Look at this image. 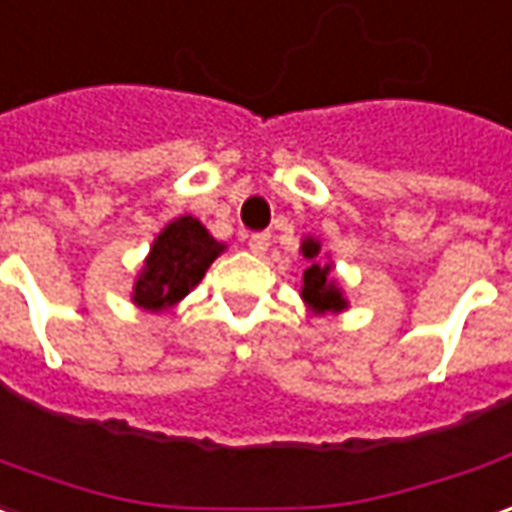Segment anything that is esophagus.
Instances as JSON below:
<instances>
[{
	"instance_id": "34e87169",
	"label": "esophagus",
	"mask_w": 512,
	"mask_h": 512,
	"mask_svg": "<svg viewBox=\"0 0 512 512\" xmlns=\"http://www.w3.org/2000/svg\"><path fill=\"white\" fill-rule=\"evenodd\" d=\"M248 248L256 253V256H262L264 250L270 248V234H264V231H259V234H250L248 236Z\"/></svg>"
}]
</instances>
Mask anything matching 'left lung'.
<instances>
[{
  "label": "left lung",
  "instance_id": "8db88e82",
  "mask_svg": "<svg viewBox=\"0 0 512 512\" xmlns=\"http://www.w3.org/2000/svg\"><path fill=\"white\" fill-rule=\"evenodd\" d=\"M317 250H320V245H317L315 239H306L303 242V256L309 259V267L303 270V301L309 303L312 309H317V312H329V309H343L345 301H343V295H340V290L331 284V278H329V264H317L315 262V256H317Z\"/></svg>",
  "mask_w": 512,
  "mask_h": 512
}]
</instances>
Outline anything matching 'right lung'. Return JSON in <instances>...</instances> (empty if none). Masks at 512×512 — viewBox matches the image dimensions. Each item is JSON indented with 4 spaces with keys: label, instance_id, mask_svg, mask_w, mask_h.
Segmentation results:
<instances>
[{
    "label": "right lung",
    "instance_id": "obj_1",
    "mask_svg": "<svg viewBox=\"0 0 512 512\" xmlns=\"http://www.w3.org/2000/svg\"><path fill=\"white\" fill-rule=\"evenodd\" d=\"M222 245L195 217L169 222L155 239L150 259L136 281L133 301L144 309H161L181 301L186 292L206 276L209 264L220 256Z\"/></svg>",
    "mask_w": 512,
    "mask_h": 512
}]
</instances>
